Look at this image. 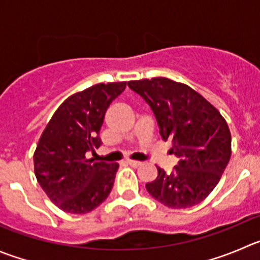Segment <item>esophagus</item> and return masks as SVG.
<instances>
[{
	"label": "esophagus",
	"instance_id": "obj_1",
	"mask_svg": "<svg viewBox=\"0 0 260 260\" xmlns=\"http://www.w3.org/2000/svg\"><path fill=\"white\" fill-rule=\"evenodd\" d=\"M126 163L132 166V167H139V166L142 165V162H139V160H132V159H127L126 160Z\"/></svg>",
	"mask_w": 260,
	"mask_h": 260
}]
</instances>
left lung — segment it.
<instances>
[{"label":"left lung","mask_w":260,"mask_h":260,"mask_svg":"<svg viewBox=\"0 0 260 260\" xmlns=\"http://www.w3.org/2000/svg\"><path fill=\"white\" fill-rule=\"evenodd\" d=\"M152 108L159 134L171 140L179 163L171 174L158 169L148 192L170 208H189L216 187L231 157V133L219 111L189 85L167 78L128 81Z\"/></svg>","instance_id":"obj_1"}]
</instances>
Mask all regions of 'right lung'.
Listing matches in <instances>:
<instances>
[{
    "label": "right lung",
    "instance_id": "right-lung-1",
    "mask_svg": "<svg viewBox=\"0 0 260 260\" xmlns=\"http://www.w3.org/2000/svg\"><path fill=\"white\" fill-rule=\"evenodd\" d=\"M125 88L126 81L101 83L70 95L42 133L34 172L47 197L63 212L88 213L112 190L118 163L94 162L85 153L101 147L106 111Z\"/></svg>",
    "mask_w": 260,
    "mask_h": 260
}]
</instances>
